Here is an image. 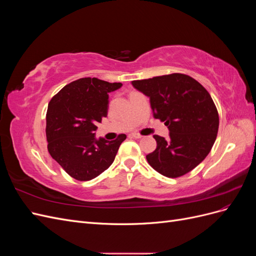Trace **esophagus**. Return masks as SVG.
<instances>
[{"label": "esophagus", "mask_w": 256, "mask_h": 256, "mask_svg": "<svg viewBox=\"0 0 256 256\" xmlns=\"http://www.w3.org/2000/svg\"><path fill=\"white\" fill-rule=\"evenodd\" d=\"M130 136H131V138H142V136H141L140 134H136V132L131 134Z\"/></svg>", "instance_id": "esophagus-1"}]
</instances>
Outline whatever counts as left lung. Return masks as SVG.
I'll return each mask as SVG.
<instances>
[{
  "label": "left lung",
  "instance_id": "left-lung-1",
  "mask_svg": "<svg viewBox=\"0 0 256 256\" xmlns=\"http://www.w3.org/2000/svg\"><path fill=\"white\" fill-rule=\"evenodd\" d=\"M150 97L154 118L164 122L170 138L154 136L157 148L146 156L164 176L176 178L190 172L210 152L219 129L214 100L202 84L184 74L131 82Z\"/></svg>",
  "mask_w": 256,
  "mask_h": 256
}]
</instances>
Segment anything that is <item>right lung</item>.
<instances>
[{
  "label": "right lung",
  "mask_w": 256,
  "mask_h": 256,
  "mask_svg": "<svg viewBox=\"0 0 256 256\" xmlns=\"http://www.w3.org/2000/svg\"><path fill=\"white\" fill-rule=\"evenodd\" d=\"M97 78L67 84L50 100L46 136L51 157L76 180L86 182L109 168L126 134L96 138L97 124L108 115L109 92L122 88Z\"/></svg>",
  "instance_id": "1"
}]
</instances>
